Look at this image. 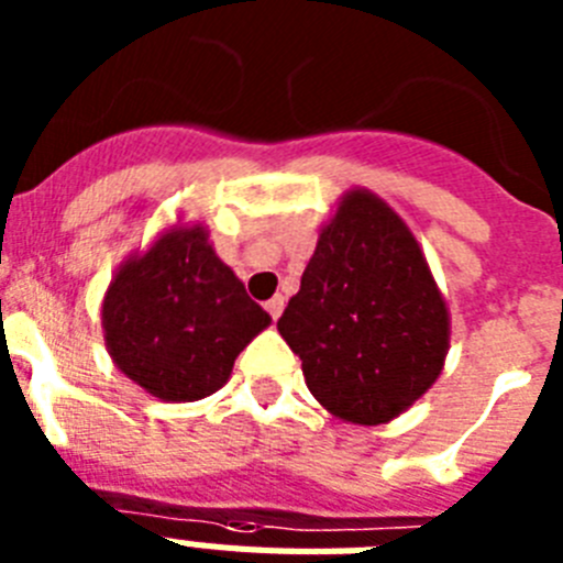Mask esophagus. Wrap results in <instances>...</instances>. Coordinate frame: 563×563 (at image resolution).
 <instances>
[{
    "mask_svg": "<svg viewBox=\"0 0 563 563\" xmlns=\"http://www.w3.org/2000/svg\"><path fill=\"white\" fill-rule=\"evenodd\" d=\"M265 310L271 312V318H273V321H276V318L282 316V312H285V296H273L271 301H267V305H265Z\"/></svg>",
    "mask_w": 563,
    "mask_h": 563,
    "instance_id": "34e87169",
    "label": "esophagus"
}]
</instances>
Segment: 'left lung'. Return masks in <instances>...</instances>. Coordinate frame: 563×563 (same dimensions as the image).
<instances>
[{
	"mask_svg": "<svg viewBox=\"0 0 563 563\" xmlns=\"http://www.w3.org/2000/svg\"><path fill=\"white\" fill-rule=\"evenodd\" d=\"M278 332L330 415L380 426L440 377L451 321L409 225L380 197L352 188L318 233Z\"/></svg>",
	"mask_w": 563,
	"mask_h": 563,
	"instance_id": "8db88e82",
	"label": "left lung"
}]
</instances>
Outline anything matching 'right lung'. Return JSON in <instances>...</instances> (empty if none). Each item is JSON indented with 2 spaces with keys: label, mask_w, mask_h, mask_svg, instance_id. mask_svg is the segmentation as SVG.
<instances>
[{
  "label": "right lung",
  "mask_w": 563,
  "mask_h": 563,
  "mask_svg": "<svg viewBox=\"0 0 563 563\" xmlns=\"http://www.w3.org/2000/svg\"><path fill=\"white\" fill-rule=\"evenodd\" d=\"M101 324L129 380L166 402H191L225 386L271 316L213 253L206 228L177 225L118 267Z\"/></svg>",
  "instance_id": "1"
}]
</instances>
